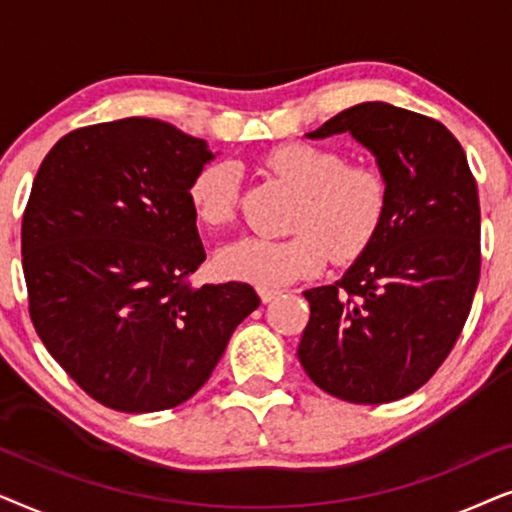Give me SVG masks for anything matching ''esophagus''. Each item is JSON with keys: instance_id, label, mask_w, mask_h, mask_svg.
<instances>
[{"instance_id": "1", "label": "esophagus", "mask_w": 512, "mask_h": 512, "mask_svg": "<svg viewBox=\"0 0 512 512\" xmlns=\"http://www.w3.org/2000/svg\"><path fill=\"white\" fill-rule=\"evenodd\" d=\"M258 293H261L263 303H270V300H275L282 293V289H268V286H263V289H258Z\"/></svg>"}]
</instances>
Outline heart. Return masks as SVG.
<instances>
[{"label":"heart","mask_w":512,"mask_h":512,"mask_svg":"<svg viewBox=\"0 0 512 512\" xmlns=\"http://www.w3.org/2000/svg\"><path fill=\"white\" fill-rule=\"evenodd\" d=\"M261 165L298 191L289 230L282 240L244 237L216 256L226 277L258 286H282L314 275L328 261L361 256L387 219L391 186L387 172L373 163H349L333 146L289 142L263 153ZM237 174L228 163L200 167L188 186L195 219L209 228L233 221L237 207Z\"/></svg>","instance_id":"heart-1"}]
</instances>
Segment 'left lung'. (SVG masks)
Instances as JSON below:
<instances>
[{
    "label": "left lung",
    "instance_id": "obj_1",
    "mask_svg": "<svg viewBox=\"0 0 512 512\" xmlns=\"http://www.w3.org/2000/svg\"><path fill=\"white\" fill-rule=\"evenodd\" d=\"M349 132L387 172L375 242L340 282L305 291L298 359L326 394L391 403L433 377L459 340L480 279V202L457 137L436 118L363 102L307 132Z\"/></svg>",
    "mask_w": 512,
    "mask_h": 512
}]
</instances>
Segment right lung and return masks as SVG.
Here are the masks:
<instances>
[{
  "label": "right lung",
  "mask_w": 512,
  "mask_h": 512,
  "mask_svg": "<svg viewBox=\"0 0 512 512\" xmlns=\"http://www.w3.org/2000/svg\"><path fill=\"white\" fill-rule=\"evenodd\" d=\"M212 158L205 139L132 116L67 132L34 177L20 230L30 319L111 410L188 401L261 305L249 284H191L205 249L188 186Z\"/></svg>",
  "instance_id": "right-lung-1"
}]
</instances>
